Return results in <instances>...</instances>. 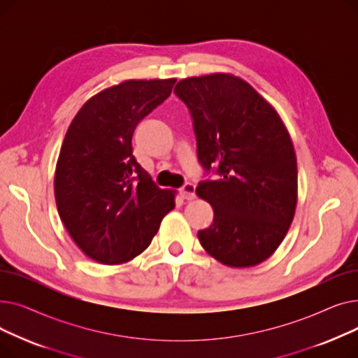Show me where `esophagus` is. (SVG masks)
<instances>
[{
  "label": "esophagus",
  "mask_w": 358,
  "mask_h": 358,
  "mask_svg": "<svg viewBox=\"0 0 358 358\" xmlns=\"http://www.w3.org/2000/svg\"><path fill=\"white\" fill-rule=\"evenodd\" d=\"M180 196L185 200H193L196 197V185L193 182H185L180 189Z\"/></svg>",
  "instance_id": "34e87169"
}]
</instances>
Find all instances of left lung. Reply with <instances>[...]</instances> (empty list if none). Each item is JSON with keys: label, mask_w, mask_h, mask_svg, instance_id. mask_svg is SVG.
<instances>
[{"label": "left lung", "mask_w": 358, "mask_h": 358, "mask_svg": "<svg viewBox=\"0 0 358 358\" xmlns=\"http://www.w3.org/2000/svg\"><path fill=\"white\" fill-rule=\"evenodd\" d=\"M174 94L190 111L200 165L219 176L196 189L213 208L212 224L197 232L201 247L224 266H257L278 248L296 210L289 131L248 83L229 73L182 80Z\"/></svg>", "instance_id": "left-lung-1"}]
</instances>
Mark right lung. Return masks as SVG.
<instances>
[{
  "label": "right lung",
  "instance_id": "right-lung-1",
  "mask_svg": "<svg viewBox=\"0 0 358 358\" xmlns=\"http://www.w3.org/2000/svg\"><path fill=\"white\" fill-rule=\"evenodd\" d=\"M176 81L131 80L103 90L68 127L56 164V206L75 243L101 264L143 252L174 209V192L159 189L138 164L131 136Z\"/></svg>",
  "mask_w": 358,
  "mask_h": 358
}]
</instances>
